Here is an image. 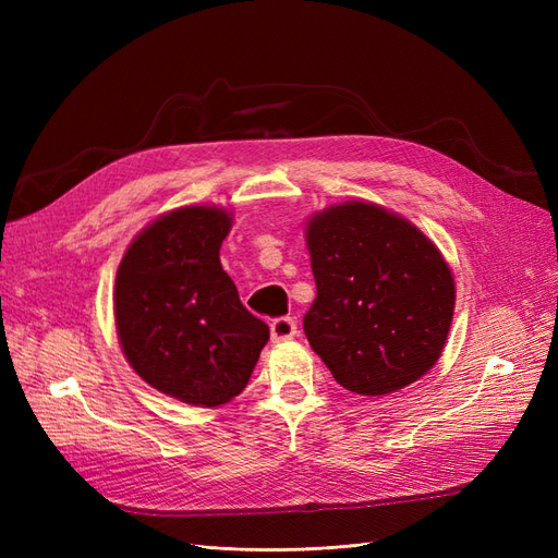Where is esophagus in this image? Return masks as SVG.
<instances>
[{"mask_svg": "<svg viewBox=\"0 0 558 558\" xmlns=\"http://www.w3.org/2000/svg\"><path fill=\"white\" fill-rule=\"evenodd\" d=\"M269 335H272V342H286V340H293L298 335V324L293 316H281L275 318L272 326H269Z\"/></svg>", "mask_w": 558, "mask_h": 558, "instance_id": "esophagus-1", "label": "esophagus"}]
</instances>
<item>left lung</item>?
I'll use <instances>...</instances> for the list:
<instances>
[{"instance_id":"obj_1","label":"left lung","mask_w":558,"mask_h":558,"mask_svg":"<svg viewBox=\"0 0 558 558\" xmlns=\"http://www.w3.org/2000/svg\"><path fill=\"white\" fill-rule=\"evenodd\" d=\"M305 240L316 281L305 335L335 381L377 398L428 375L456 305L451 267L435 242L365 199L312 214Z\"/></svg>"}]
</instances>
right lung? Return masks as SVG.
Segmentation results:
<instances>
[{
  "label": "right lung",
  "mask_w": 558,
  "mask_h": 558,
  "mask_svg": "<svg viewBox=\"0 0 558 558\" xmlns=\"http://www.w3.org/2000/svg\"><path fill=\"white\" fill-rule=\"evenodd\" d=\"M232 221L216 205L167 211L130 242L116 272L123 356L156 391L195 408L240 396L269 340L218 256Z\"/></svg>",
  "instance_id": "obj_1"
}]
</instances>
